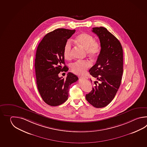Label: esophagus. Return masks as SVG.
<instances>
[{
    "mask_svg": "<svg viewBox=\"0 0 147 147\" xmlns=\"http://www.w3.org/2000/svg\"><path fill=\"white\" fill-rule=\"evenodd\" d=\"M80 78H81V79H87V77H86V76H80Z\"/></svg>",
    "mask_w": 147,
    "mask_h": 147,
    "instance_id": "34e87169",
    "label": "esophagus"
}]
</instances>
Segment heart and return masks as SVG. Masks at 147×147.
Here are the masks:
<instances>
[{
  "mask_svg": "<svg viewBox=\"0 0 147 147\" xmlns=\"http://www.w3.org/2000/svg\"><path fill=\"white\" fill-rule=\"evenodd\" d=\"M76 41L86 48V53L91 58H95L99 55L101 48V45L99 42L94 40V37L92 35L86 32L81 33L76 37ZM71 43L70 41H67L63 51L65 59L70 60L71 58ZM91 65V63L88 60H78L72 63L71 68L75 74L82 75Z\"/></svg>",
  "mask_w": 147,
  "mask_h": 147,
  "instance_id": "1",
  "label": "heart"
}]
</instances>
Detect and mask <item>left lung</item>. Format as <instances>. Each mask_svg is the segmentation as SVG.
<instances>
[{
	"instance_id": "1",
	"label": "left lung",
	"mask_w": 147,
	"mask_h": 147,
	"mask_svg": "<svg viewBox=\"0 0 147 147\" xmlns=\"http://www.w3.org/2000/svg\"><path fill=\"white\" fill-rule=\"evenodd\" d=\"M92 31L99 38L101 48L96 64L89 71L97 80L86 99L93 106L100 108L111 102L121 84L123 50L118 39L106 28L94 27Z\"/></svg>"
}]
</instances>
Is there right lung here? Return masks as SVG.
<instances>
[{"instance_id":"1","label":"right lung","mask_w":147,"mask_h":147,"mask_svg":"<svg viewBox=\"0 0 147 147\" xmlns=\"http://www.w3.org/2000/svg\"><path fill=\"white\" fill-rule=\"evenodd\" d=\"M75 31L57 29L48 33L38 46L34 63L38 89L44 101L51 106L64 103L68 99L70 85L78 80V77L71 72L68 73L66 78L58 76L68 70L63 51Z\"/></svg>"}]
</instances>
